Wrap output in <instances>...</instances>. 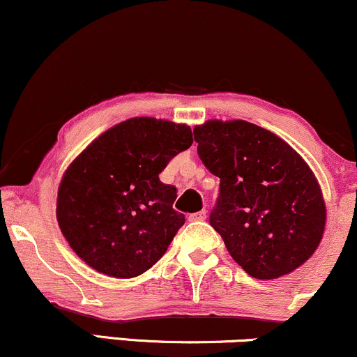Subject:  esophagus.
Returning a JSON list of instances; mask_svg holds the SVG:
<instances>
[{
    "label": "esophagus",
    "instance_id": "esophagus-1",
    "mask_svg": "<svg viewBox=\"0 0 357 357\" xmlns=\"http://www.w3.org/2000/svg\"><path fill=\"white\" fill-rule=\"evenodd\" d=\"M188 219H190V221H204V219H206V211H204V209H203V211L190 214Z\"/></svg>",
    "mask_w": 357,
    "mask_h": 357
}]
</instances>
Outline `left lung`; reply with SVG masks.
Here are the masks:
<instances>
[{
    "instance_id": "obj_1",
    "label": "left lung",
    "mask_w": 357,
    "mask_h": 357,
    "mask_svg": "<svg viewBox=\"0 0 357 357\" xmlns=\"http://www.w3.org/2000/svg\"><path fill=\"white\" fill-rule=\"evenodd\" d=\"M198 155L219 177L209 224L257 280L289 275L309 260L325 231L326 208L309 165L284 139L245 120L195 126Z\"/></svg>"
}]
</instances>
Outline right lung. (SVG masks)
I'll list each match as a JSON object with an SVG mask.
<instances>
[{
  "label": "right lung",
  "instance_id": "add662e5",
  "mask_svg": "<svg viewBox=\"0 0 357 357\" xmlns=\"http://www.w3.org/2000/svg\"><path fill=\"white\" fill-rule=\"evenodd\" d=\"M192 143L187 125L136 116L73 160L58 187L56 219L82 261L121 280L159 261L185 222L172 208L177 188L159 174Z\"/></svg>",
  "mask_w": 357,
  "mask_h": 357
}]
</instances>
